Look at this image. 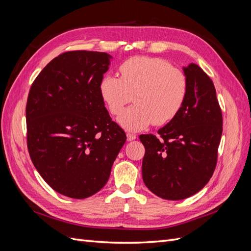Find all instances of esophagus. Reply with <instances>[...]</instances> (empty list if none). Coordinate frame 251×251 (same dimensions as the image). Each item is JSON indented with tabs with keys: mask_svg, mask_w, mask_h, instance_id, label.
Masks as SVG:
<instances>
[{
	"mask_svg": "<svg viewBox=\"0 0 251 251\" xmlns=\"http://www.w3.org/2000/svg\"><path fill=\"white\" fill-rule=\"evenodd\" d=\"M136 137H137V136H136L135 134H131V133H127V134H126V139H127V141L135 140Z\"/></svg>",
	"mask_w": 251,
	"mask_h": 251,
	"instance_id": "34e87169",
	"label": "esophagus"
}]
</instances>
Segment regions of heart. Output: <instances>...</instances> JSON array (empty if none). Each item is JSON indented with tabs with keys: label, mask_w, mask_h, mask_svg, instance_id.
<instances>
[{
	"label": "heart",
	"mask_w": 251,
	"mask_h": 251,
	"mask_svg": "<svg viewBox=\"0 0 251 251\" xmlns=\"http://www.w3.org/2000/svg\"><path fill=\"white\" fill-rule=\"evenodd\" d=\"M120 77L105 74L100 83V94L112 115H118L131 100L118 123L127 131L137 132L150 126L166 125L183 107L187 93L186 75L159 57L134 56L119 67Z\"/></svg>",
	"instance_id": "b5f03b06"
}]
</instances>
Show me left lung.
<instances>
[{"label":"left lung","instance_id":"8db88e82","mask_svg":"<svg viewBox=\"0 0 251 251\" xmlns=\"http://www.w3.org/2000/svg\"><path fill=\"white\" fill-rule=\"evenodd\" d=\"M186 100L178 115L153 134L140 135L146 149L144 184L165 200H182L207 184L216 169L222 136V112L214 82L196 64L183 67Z\"/></svg>","mask_w":251,"mask_h":251}]
</instances>
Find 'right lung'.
Instances as JSON below:
<instances>
[{
  "label": "right lung",
  "mask_w": 251,
  "mask_h": 251,
  "mask_svg": "<svg viewBox=\"0 0 251 251\" xmlns=\"http://www.w3.org/2000/svg\"><path fill=\"white\" fill-rule=\"evenodd\" d=\"M111 59L104 52L62 53L44 68L29 91L30 158L42 178L69 198L85 199L100 191L126 140L100 94Z\"/></svg>",
  "instance_id": "1"
}]
</instances>
